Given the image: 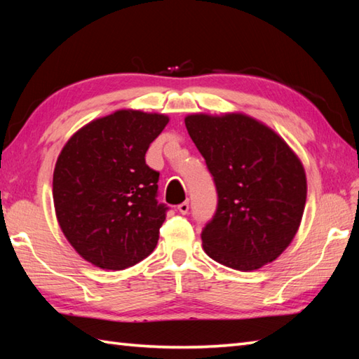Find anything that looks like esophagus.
Listing matches in <instances>:
<instances>
[{"mask_svg":"<svg viewBox=\"0 0 359 359\" xmlns=\"http://www.w3.org/2000/svg\"><path fill=\"white\" fill-rule=\"evenodd\" d=\"M177 210H179V212L180 215H187V212L189 211V203L188 202H184V203H180L179 207H177Z\"/></svg>","mask_w":359,"mask_h":359,"instance_id":"obj_1","label":"esophagus"}]
</instances>
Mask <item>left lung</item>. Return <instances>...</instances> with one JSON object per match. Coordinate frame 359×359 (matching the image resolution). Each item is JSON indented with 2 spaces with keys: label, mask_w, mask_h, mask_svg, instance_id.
<instances>
[{
  "label": "left lung",
  "mask_w": 359,
  "mask_h": 359,
  "mask_svg": "<svg viewBox=\"0 0 359 359\" xmlns=\"http://www.w3.org/2000/svg\"><path fill=\"white\" fill-rule=\"evenodd\" d=\"M185 126L217 189L216 215L202 231L205 253L239 271L276 261L306 208L299 157L271 128L242 112L189 114Z\"/></svg>",
  "instance_id": "1"
}]
</instances>
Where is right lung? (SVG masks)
<instances>
[{
    "label": "right lung",
    "mask_w": 359,
    "mask_h": 359,
    "mask_svg": "<svg viewBox=\"0 0 359 359\" xmlns=\"http://www.w3.org/2000/svg\"><path fill=\"white\" fill-rule=\"evenodd\" d=\"M170 121L165 114L118 109L80 128L53 170L58 225L74 250L103 270H125L148 257L166 207L156 201L158 172L144 162Z\"/></svg>",
    "instance_id": "add662e5"
}]
</instances>
